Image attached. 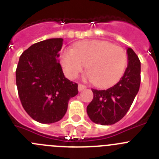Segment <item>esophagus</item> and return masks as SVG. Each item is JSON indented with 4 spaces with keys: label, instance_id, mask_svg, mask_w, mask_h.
Here are the masks:
<instances>
[{
    "label": "esophagus",
    "instance_id": "1",
    "mask_svg": "<svg viewBox=\"0 0 159 159\" xmlns=\"http://www.w3.org/2000/svg\"><path fill=\"white\" fill-rule=\"evenodd\" d=\"M85 88H86V86H85V85H84V84H79V85H78L79 92H81V91H83V90L85 89Z\"/></svg>",
    "mask_w": 159,
    "mask_h": 159
}]
</instances>
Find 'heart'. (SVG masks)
<instances>
[{
	"mask_svg": "<svg viewBox=\"0 0 159 159\" xmlns=\"http://www.w3.org/2000/svg\"><path fill=\"white\" fill-rule=\"evenodd\" d=\"M61 63L66 75L74 79L88 64V78L100 88H108L122 78L128 64L124 49L106 40H88L63 50Z\"/></svg>",
	"mask_w": 159,
	"mask_h": 159,
	"instance_id": "b5f03b06",
	"label": "heart"
}]
</instances>
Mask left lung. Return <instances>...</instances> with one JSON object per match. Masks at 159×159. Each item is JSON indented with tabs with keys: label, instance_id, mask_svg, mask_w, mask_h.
<instances>
[{
	"label": "left lung",
	"instance_id": "1",
	"mask_svg": "<svg viewBox=\"0 0 159 159\" xmlns=\"http://www.w3.org/2000/svg\"><path fill=\"white\" fill-rule=\"evenodd\" d=\"M128 64L120 80L107 90L92 88L93 99L87 107L90 119L97 124L111 125L127 114L139 92L141 82L140 60L133 50H127Z\"/></svg>",
	"mask_w": 159,
	"mask_h": 159
}]
</instances>
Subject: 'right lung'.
Instances as JSON below:
<instances>
[{
  "label": "right lung",
  "mask_w": 159,
  "mask_h": 159,
  "mask_svg": "<svg viewBox=\"0 0 159 159\" xmlns=\"http://www.w3.org/2000/svg\"><path fill=\"white\" fill-rule=\"evenodd\" d=\"M62 38L32 44L20 57L16 70L18 95L25 111L40 123L60 121L78 84L65 78L57 57Z\"/></svg>",
  "instance_id": "1"
}]
</instances>
